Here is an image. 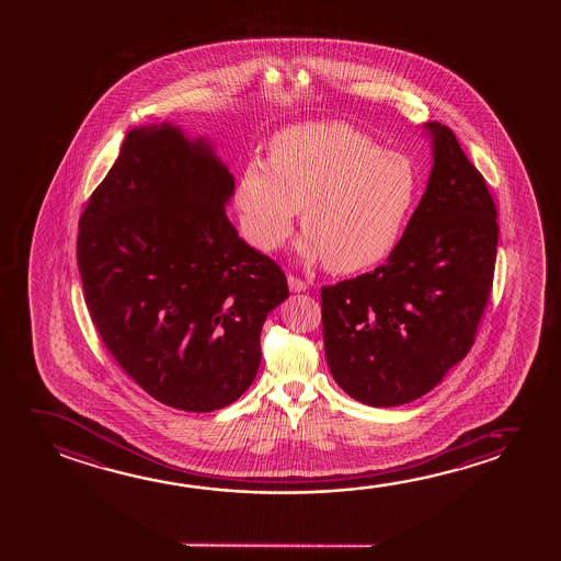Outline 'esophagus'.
Here are the masks:
<instances>
[{
	"label": "esophagus",
	"mask_w": 561,
	"mask_h": 561,
	"mask_svg": "<svg viewBox=\"0 0 561 561\" xmlns=\"http://www.w3.org/2000/svg\"><path fill=\"white\" fill-rule=\"evenodd\" d=\"M287 284H289V289L294 291V294H299V291H305L309 285H307V282H304L301 277L294 276V274H289L287 276Z\"/></svg>",
	"instance_id": "esophagus-1"
}]
</instances>
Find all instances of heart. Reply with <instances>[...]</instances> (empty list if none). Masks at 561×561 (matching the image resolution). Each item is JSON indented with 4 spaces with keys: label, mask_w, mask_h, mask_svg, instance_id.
Here are the masks:
<instances>
[{
    "label": "heart",
    "mask_w": 561,
    "mask_h": 561,
    "mask_svg": "<svg viewBox=\"0 0 561 561\" xmlns=\"http://www.w3.org/2000/svg\"><path fill=\"white\" fill-rule=\"evenodd\" d=\"M419 193L411 158L331 121L277 133L266 160L242 168L237 205L247 237L264 252L284 244L301 209L299 254L334 274H356L393 254Z\"/></svg>",
    "instance_id": "1"
}]
</instances>
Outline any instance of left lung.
I'll return each mask as SVG.
<instances>
[{"label":"left lung","instance_id":"8db88e82","mask_svg":"<svg viewBox=\"0 0 561 561\" xmlns=\"http://www.w3.org/2000/svg\"><path fill=\"white\" fill-rule=\"evenodd\" d=\"M434 165L386 264L321 289L334 381L369 407L411 403L476 342L495 276L496 207L446 125L426 123Z\"/></svg>","mask_w":561,"mask_h":561}]
</instances>
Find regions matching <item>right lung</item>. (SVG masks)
<instances>
[{
    "label": "right lung",
    "mask_w": 561,
    "mask_h": 561,
    "mask_svg": "<svg viewBox=\"0 0 561 561\" xmlns=\"http://www.w3.org/2000/svg\"><path fill=\"white\" fill-rule=\"evenodd\" d=\"M229 170L203 140L162 123L130 130L78 225L76 256L93 327L125 374L160 403L209 413L256 377L284 270L230 225Z\"/></svg>",
    "instance_id": "obj_1"
}]
</instances>
